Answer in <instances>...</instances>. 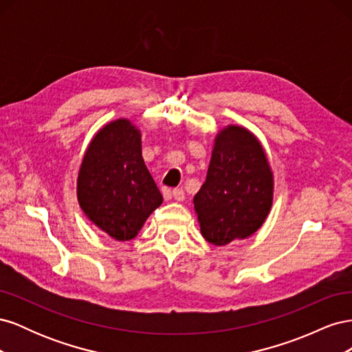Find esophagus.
Listing matches in <instances>:
<instances>
[{"mask_svg": "<svg viewBox=\"0 0 352 352\" xmlns=\"http://www.w3.org/2000/svg\"><path fill=\"white\" fill-rule=\"evenodd\" d=\"M172 195H173V198H175L176 201H179V202L185 199V192H184V189H180V188L173 189V190H172Z\"/></svg>", "mask_w": 352, "mask_h": 352, "instance_id": "34e87169", "label": "esophagus"}]
</instances>
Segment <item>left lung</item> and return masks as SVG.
Masks as SVG:
<instances>
[{
  "mask_svg": "<svg viewBox=\"0 0 352 352\" xmlns=\"http://www.w3.org/2000/svg\"><path fill=\"white\" fill-rule=\"evenodd\" d=\"M274 180L258 138L229 124L214 138L204 185L194 197L201 235L223 247L254 235L273 204Z\"/></svg>",
  "mask_w": 352,
  "mask_h": 352,
  "instance_id": "1",
  "label": "left lung"
}]
</instances>
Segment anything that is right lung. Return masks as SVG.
<instances>
[{"label": "right lung", "instance_id": "obj_1", "mask_svg": "<svg viewBox=\"0 0 352 352\" xmlns=\"http://www.w3.org/2000/svg\"><path fill=\"white\" fill-rule=\"evenodd\" d=\"M78 201L95 226L116 241L133 239L163 195L142 158L141 131L117 119L95 133L78 173Z\"/></svg>", "mask_w": 352, "mask_h": 352}]
</instances>
